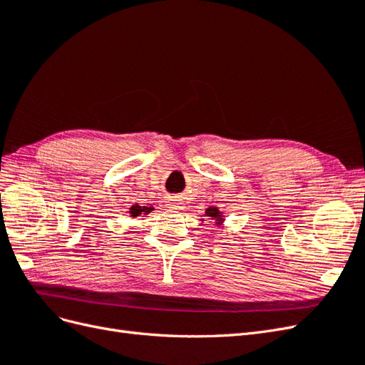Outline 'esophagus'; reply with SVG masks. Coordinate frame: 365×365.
<instances>
[{
    "instance_id": "1",
    "label": "esophagus",
    "mask_w": 365,
    "mask_h": 365,
    "mask_svg": "<svg viewBox=\"0 0 365 365\" xmlns=\"http://www.w3.org/2000/svg\"><path fill=\"white\" fill-rule=\"evenodd\" d=\"M169 205H170V208L172 210H181V201H178V200H170L169 201Z\"/></svg>"
}]
</instances>
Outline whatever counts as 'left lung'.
<instances>
[{"label": "left lung", "mask_w": 365, "mask_h": 365, "mask_svg": "<svg viewBox=\"0 0 365 365\" xmlns=\"http://www.w3.org/2000/svg\"><path fill=\"white\" fill-rule=\"evenodd\" d=\"M204 216H205V217H208V219L215 220V225H217V227L222 225V224H224V220H225L224 213H222V212H219V208H217V207H208V208L205 210ZM201 222H204V219H202V217H201Z\"/></svg>", "instance_id": "1"}]
</instances>
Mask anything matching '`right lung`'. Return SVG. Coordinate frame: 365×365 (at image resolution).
I'll list each match as a JSON object with an SVG mask.
<instances>
[{
    "label": "right lung",
    "mask_w": 365,
    "mask_h": 365,
    "mask_svg": "<svg viewBox=\"0 0 365 365\" xmlns=\"http://www.w3.org/2000/svg\"><path fill=\"white\" fill-rule=\"evenodd\" d=\"M152 210H155L152 205L150 207H146V205H138V204H134L130 208H129V217H140V216H146L149 215Z\"/></svg>",
    "instance_id": "obj_1"
}]
</instances>
